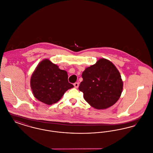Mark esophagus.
Segmentation results:
<instances>
[{
	"mask_svg": "<svg viewBox=\"0 0 153 153\" xmlns=\"http://www.w3.org/2000/svg\"><path fill=\"white\" fill-rule=\"evenodd\" d=\"M73 85H74V88H77L79 87V82H75Z\"/></svg>",
	"mask_w": 153,
	"mask_h": 153,
	"instance_id": "obj_1",
	"label": "esophagus"
}]
</instances>
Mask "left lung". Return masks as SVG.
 <instances>
[{"mask_svg": "<svg viewBox=\"0 0 153 153\" xmlns=\"http://www.w3.org/2000/svg\"><path fill=\"white\" fill-rule=\"evenodd\" d=\"M79 89L85 100L95 109H107L115 104L123 91V81L117 67L108 59L100 58L82 73Z\"/></svg>", "mask_w": 153, "mask_h": 153, "instance_id": "8db88e82", "label": "left lung"}]
</instances>
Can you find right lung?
<instances>
[{
  "label": "right lung",
  "mask_w": 153,
  "mask_h": 153,
  "mask_svg": "<svg viewBox=\"0 0 153 153\" xmlns=\"http://www.w3.org/2000/svg\"><path fill=\"white\" fill-rule=\"evenodd\" d=\"M67 72L49 59L41 61L33 72L30 87L34 97L47 105L58 102L69 89L74 87L68 82Z\"/></svg>",
  "instance_id": "add662e5"
}]
</instances>
